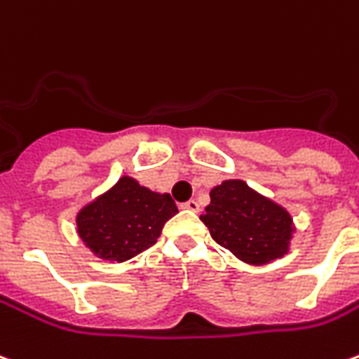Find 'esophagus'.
<instances>
[{"mask_svg": "<svg viewBox=\"0 0 359 359\" xmlns=\"http://www.w3.org/2000/svg\"><path fill=\"white\" fill-rule=\"evenodd\" d=\"M182 208L188 210V212H200V204H198L196 200H188L187 204H182Z\"/></svg>", "mask_w": 359, "mask_h": 359, "instance_id": "1", "label": "esophagus"}]
</instances>
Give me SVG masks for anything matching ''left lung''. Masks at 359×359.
<instances>
[{"instance_id": "left-lung-1", "label": "left lung", "mask_w": 359, "mask_h": 359, "mask_svg": "<svg viewBox=\"0 0 359 359\" xmlns=\"http://www.w3.org/2000/svg\"><path fill=\"white\" fill-rule=\"evenodd\" d=\"M210 205L200 219L212 239L252 264H270L290 252L295 225L290 212L258 194L239 179L223 180L210 190Z\"/></svg>"}]
</instances>
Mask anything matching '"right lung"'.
<instances>
[{"instance_id": "right-lung-1", "label": "right lung", "mask_w": 359, "mask_h": 359, "mask_svg": "<svg viewBox=\"0 0 359 359\" xmlns=\"http://www.w3.org/2000/svg\"><path fill=\"white\" fill-rule=\"evenodd\" d=\"M179 214L169 194L120 177L114 187L85 204L75 217L77 235L95 257L126 262L159 239L165 223Z\"/></svg>"}]
</instances>
